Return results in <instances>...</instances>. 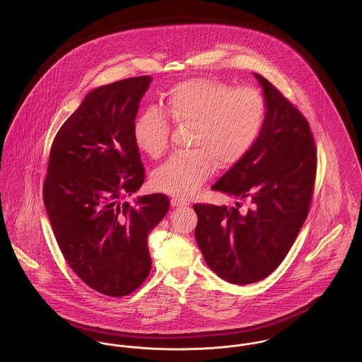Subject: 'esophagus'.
Masks as SVG:
<instances>
[{"label":"esophagus","instance_id":"obj_1","mask_svg":"<svg viewBox=\"0 0 362 362\" xmlns=\"http://www.w3.org/2000/svg\"><path fill=\"white\" fill-rule=\"evenodd\" d=\"M171 206H173V207H184V206H188V204H187V202H184V201H181V199H177V198H173V199H171Z\"/></svg>","mask_w":362,"mask_h":362}]
</instances>
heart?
I'll use <instances>...</instances> for the list:
<instances>
[{
	"instance_id": "heart-1",
	"label": "heart",
	"mask_w": 362,
	"mask_h": 362,
	"mask_svg": "<svg viewBox=\"0 0 362 362\" xmlns=\"http://www.w3.org/2000/svg\"><path fill=\"white\" fill-rule=\"evenodd\" d=\"M163 112L173 122L192 127L188 155L175 156L152 175L156 191L174 198L192 197L211 175L214 164L230 167L247 155L264 125L266 103L254 88H237L209 79L192 78L171 88ZM170 124L149 108L135 122L138 148L158 158L168 148Z\"/></svg>"
}]
</instances>
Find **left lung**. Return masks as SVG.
<instances>
[{"label":"left lung","mask_w":362,"mask_h":362,"mask_svg":"<svg viewBox=\"0 0 362 362\" xmlns=\"http://www.w3.org/2000/svg\"><path fill=\"white\" fill-rule=\"evenodd\" d=\"M266 103L252 149L223 174L213 191L248 201L250 209L195 205V238L207 266L223 280L250 284L267 277L294 244L310 210L316 151L308 121L266 78L254 74Z\"/></svg>","instance_id":"left-lung-1"}]
</instances>
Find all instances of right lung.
Instances as JSON below:
<instances>
[{
	"label": "right lung",
	"mask_w": 362,
	"mask_h": 362,
	"mask_svg": "<svg viewBox=\"0 0 362 362\" xmlns=\"http://www.w3.org/2000/svg\"><path fill=\"white\" fill-rule=\"evenodd\" d=\"M151 76L89 92L52 142L45 206L71 269L93 290L124 297L151 273L148 235L168 211L163 194L122 202L145 181L134 139Z\"/></svg>",
	"instance_id": "1"
}]
</instances>
